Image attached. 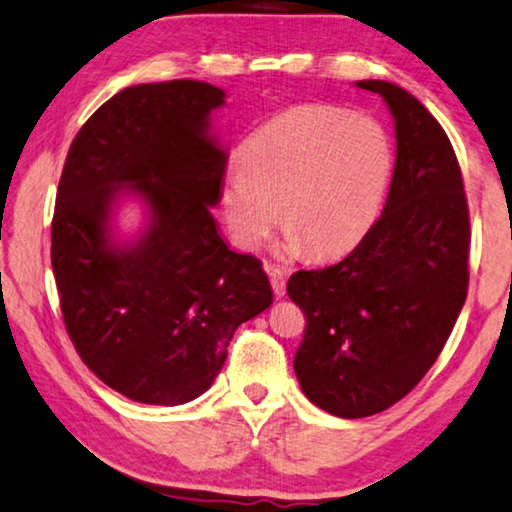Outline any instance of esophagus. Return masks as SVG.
<instances>
[{
	"label": "esophagus",
	"instance_id": "1",
	"mask_svg": "<svg viewBox=\"0 0 512 512\" xmlns=\"http://www.w3.org/2000/svg\"><path fill=\"white\" fill-rule=\"evenodd\" d=\"M266 273H269L273 294L278 296V298L285 296V294H287V278H285V271L275 269V266H266Z\"/></svg>",
	"mask_w": 512,
	"mask_h": 512
}]
</instances>
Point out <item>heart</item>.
Returning <instances> with one entry per match:
<instances>
[{
  "label": "heart",
  "mask_w": 512,
  "mask_h": 512,
  "mask_svg": "<svg viewBox=\"0 0 512 512\" xmlns=\"http://www.w3.org/2000/svg\"><path fill=\"white\" fill-rule=\"evenodd\" d=\"M394 164L392 136L378 120L337 107L289 109L259 127L243 161L227 168V230L241 248H257L282 212V253L344 255L376 225Z\"/></svg>",
  "instance_id": "1"
}]
</instances>
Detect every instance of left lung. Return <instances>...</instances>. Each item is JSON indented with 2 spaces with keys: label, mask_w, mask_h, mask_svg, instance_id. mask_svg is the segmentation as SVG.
Here are the masks:
<instances>
[{
  "label": "left lung",
  "mask_w": 512,
  "mask_h": 512,
  "mask_svg": "<svg viewBox=\"0 0 512 512\" xmlns=\"http://www.w3.org/2000/svg\"><path fill=\"white\" fill-rule=\"evenodd\" d=\"M355 86L383 97L394 118L385 209L342 262L287 282L307 319L294 358L300 389L344 419L376 415L415 389L442 353L469 285V209L449 136L401 86Z\"/></svg>",
  "instance_id": "1"
}]
</instances>
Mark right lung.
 <instances>
[{
	"instance_id": "obj_1",
	"label": "right lung",
	"mask_w": 512,
	"mask_h": 512,
	"mask_svg": "<svg viewBox=\"0 0 512 512\" xmlns=\"http://www.w3.org/2000/svg\"><path fill=\"white\" fill-rule=\"evenodd\" d=\"M225 93L205 81L129 86L70 145L52 218V271L79 358L127 399L180 405L212 387L234 330L273 303L262 262L218 234L225 150L209 134ZM141 197L136 242L112 207Z\"/></svg>"
}]
</instances>
